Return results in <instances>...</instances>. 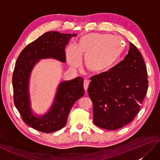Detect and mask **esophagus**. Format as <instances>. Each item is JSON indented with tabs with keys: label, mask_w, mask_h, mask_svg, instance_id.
I'll return each mask as SVG.
<instances>
[{
	"label": "esophagus",
	"mask_w": 160,
	"mask_h": 160,
	"mask_svg": "<svg viewBox=\"0 0 160 160\" xmlns=\"http://www.w3.org/2000/svg\"><path fill=\"white\" fill-rule=\"evenodd\" d=\"M89 80H84V89L86 91L88 89V87H89Z\"/></svg>",
	"instance_id": "1"
}]
</instances>
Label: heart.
Here are the masks:
<instances>
[{
    "label": "heart",
    "mask_w": 160,
    "mask_h": 160,
    "mask_svg": "<svg viewBox=\"0 0 160 160\" xmlns=\"http://www.w3.org/2000/svg\"><path fill=\"white\" fill-rule=\"evenodd\" d=\"M123 51V41L120 37L91 33L81 36L76 46H68L66 54L72 67H77L81 58L84 57V64L88 69L102 73L114 65Z\"/></svg>",
    "instance_id": "b5f03b06"
}]
</instances>
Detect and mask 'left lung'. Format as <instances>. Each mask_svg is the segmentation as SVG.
Here are the masks:
<instances>
[{"label":"left lung","instance_id":"obj_1","mask_svg":"<svg viewBox=\"0 0 160 160\" xmlns=\"http://www.w3.org/2000/svg\"><path fill=\"white\" fill-rule=\"evenodd\" d=\"M90 79L88 94L93 102L95 125L117 130L134 120L148 81L143 57L133 44L130 42L128 53L120 63Z\"/></svg>","mask_w":160,"mask_h":160}]
</instances>
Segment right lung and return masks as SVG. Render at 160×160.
Masks as SVG:
<instances>
[{
    "label": "right lung",
    "mask_w": 160,
    "mask_h": 160,
    "mask_svg": "<svg viewBox=\"0 0 160 160\" xmlns=\"http://www.w3.org/2000/svg\"><path fill=\"white\" fill-rule=\"evenodd\" d=\"M76 36L47 32L29 44L16 60L12 76L13 102L24 122L37 131L49 133L62 128L67 124L71 107L84 94V80L78 77L59 84L52 106L45 115L34 116L30 107L28 85L33 67L40 59L48 58L65 62V47L70 38Z\"/></svg>",
    "instance_id": "1"
}]
</instances>
